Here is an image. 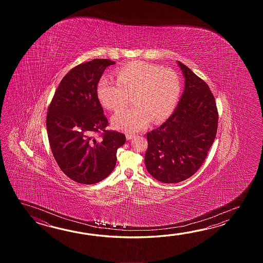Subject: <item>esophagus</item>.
I'll return each instance as SVG.
<instances>
[{
    "instance_id": "1",
    "label": "esophagus",
    "mask_w": 263,
    "mask_h": 263,
    "mask_svg": "<svg viewBox=\"0 0 263 263\" xmlns=\"http://www.w3.org/2000/svg\"><path fill=\"white\" fill-rule=\"evenodd\" d=\"M134 137V134H127V135H126V138H127V140H130L133 139Z\"/></svg>"
}]
</instances>
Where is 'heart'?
<instances>
[{
  "instance_id": "b5f03b06",
  "label": "heart",
  "mask_w": 263,
  "mask_h": 263,
  "mask_svg": "<svg viewBox=\"0 0 263 263\" xmlns=\"http://www.w3.org/2000/svg\"><path fill=\"white\" fill-rule=\"evenodd\" d=\"M181 93L179 74L170 68L136 61L127 64L117 72V82L109 77L100 80L97 94L101 104L110 110L123 108L133 97L132 108L118 111L112 118V126L128 133L145 129L151 119L161 122L175 109Z\"/></svg>"
}]
</instances>
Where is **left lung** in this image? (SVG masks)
<instances>
[{"instance_id": "left-lung-1", "label": "left lung", "mask_w": 263, "mask_h": 263, "mask_svg": "<svg viewBox=\"0 0 263 263\" xmlns=\"http://www.w3.org/2000/svg\"><path fill=\"white\" fill-rule=\"evenodd\" d=\"M185 79L177 108L159 128L147 133L145 164L163 183L189 179L201 166L215 139L218 112L208 84L178 61Z\"/></svg>"}]
</instances>
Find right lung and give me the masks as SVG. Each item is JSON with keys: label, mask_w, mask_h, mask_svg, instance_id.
Wrapping results in <instances>:
<instances>
[{"label": "right lung", "mask_w": 263, "mask_h": 263, "mask_svg": "<svg viewBox=\"0 0 263 263\" xmlns=\"http://www.w3.org/2000/svg\"><path fill=\"white\" fill-rule=\"evenodd\" d=\"M115 62L94 59L73 67L62 79L47 115L50 149L59 167L69 179L94 184L112 173L117 151L126 137L107 130L108 120L97 94L105 68ZM103 132L101 139L95 134Z\"/></svg>", "instance_id": "obj_1"}]
</instances>
